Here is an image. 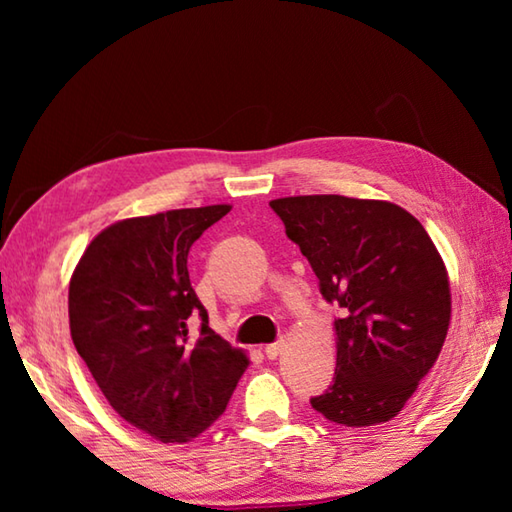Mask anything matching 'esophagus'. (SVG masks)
<instances>
[{"label":"esophagus","mask_w":512,"mask_h":512,"mask_svg":"<svg viewBox=\"0 0 512 512\" xmlns=\"http://www.w3.org/2000/svg\"><path fill=\"white\" fill-rule=\"evenodd\" d=\"M282 350H284L282 343H271V345H266V348H264L268 359H277L282 354Z\"/></svg>","instance_id":"1"}]
</instances>
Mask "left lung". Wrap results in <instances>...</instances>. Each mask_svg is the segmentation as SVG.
Returning <instances> with one entry per match:
<instances>
[{"label": "left lung", "instance_id": "8db88e82", "mask_svg": "<svg viewBox=\"0 0 512 512\" xmlns=\"http://www.w3.org/2000/svg\"><path fill=\"white\" fill-rule=\"evenodd\" d=\"M314 268L334 320L336 370L311 406L329 422L372 427L404 409L443 350L452 293L443 259L413 214L336 194L271 201Z\"/></svg>", "mask_w": 512, "mask_h": 512}]
</instances>
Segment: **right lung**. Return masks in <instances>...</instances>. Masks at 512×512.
I'll return each instance as SVG.
<instances>
[{
  "instance_id": "add662e5",
  "label": "right lung",
  "mask_w": 512,
  "mask_h": 512,
  "mask_svg": "<svg viewBox=\"0 0 512 512\" xmlns=\"http://www.w3.org/2000/svg\"><path fill=\"white\" fill-rule=\"evenodd\" d=\"M230 205L112 223L69 282V329L112 409L162 443H187L228 406L248 357L207 325L187 255ZM202 320L199 339L188 325Z\"/></svg>"
}]
</instances>
